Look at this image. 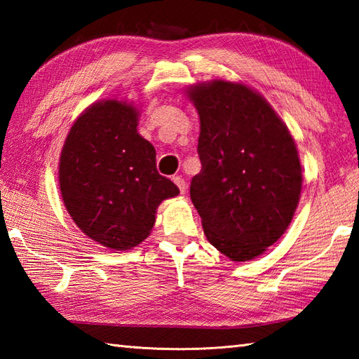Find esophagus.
Returning a JSON list of instances; mask_svg holds the SVG:
<instances>
[{
	"label": "esophagus",
	"instance_id": "esophagus-1",
	"mask_svg": "<svg viewBox=\"0 0 359 359\" xmlns=\"http://www.w3.org/2000/svg\"><path fill=\"white\" fill-rule=\"evenodd\" d=\"M172 180H174V184L177 185L180 194H185V193H187V184H185V180L182 179L180 175H175V177H172Z\"/></svg>",
	"mask_w": 359,
	"mask_h": 359
}]
</instances>
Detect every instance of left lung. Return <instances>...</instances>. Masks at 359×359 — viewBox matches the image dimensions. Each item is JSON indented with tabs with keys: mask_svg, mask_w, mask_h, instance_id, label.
I'll return each instance as SVG.
<instances>
[{
	"mask_svg": "<svg viewBox=\"0 0 359 359\" xmlns=\"http://www.w3.org/2000/svg\"><path fill=\"white\" fill-rule=\"evenodd\" d=\"M201 120L202 170L189 196L212 247L234 262L261 256L285 233L302 189L293 135L271 104L243 83L187 89Z\"/></svg>",
	"mask_w": 359,
	"mask_h": 359,
	"instance_id": "8db88e82",
	"label": "left lung"
}]
</instances>
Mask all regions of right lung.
<instances>
[{"label":"right lung","instance_id":"1","mask_svg":"<svg viewBox=\"0 0 359 359\" xmlns=\"http://www.w3.org/2000/svg\"><path fill=\"white\" fill-rule=\"evenodd\" d=\"M131 102H95L74 121L58 163L65 207L100 245L126 251L148 238L158 205L179 194L156 168V149L137 131Z\"/></svg>","mask_w":359,"mask_h":359}]
</instances>
